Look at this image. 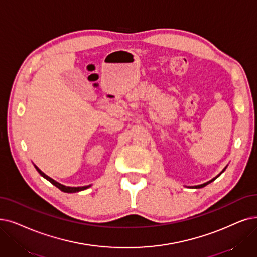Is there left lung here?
I'll list each match as a JSON object with an SVG mask.
<instances>
[{
  "instance_id": "obj_1",
  "label": "left lung",
  "mask_w": 257,
  "mask_h": 257,
  "mask_svg": "<svg viewBox=\"0 0 257 257\" xmlns=\"http://www.w3.org/2000/svg\"><path fill=\"white\" fill-rule=\"evenodd\" d=\"M225 168H227V167H225ZM225 168H224V169H223V170H222V171L220 172V174H221V173H222V172H223V171L225 170ZM220 174H218V175H217L216 177H215V178H213V179H211L210 181H208V182H206V183H202V184H199V186H195V187H194V189H200V188H203V187H206V186H207V184H209L210 182H212L213 180H215V179H216L217 177H219V176H220Z\"/></svg>"
}]
</instances>
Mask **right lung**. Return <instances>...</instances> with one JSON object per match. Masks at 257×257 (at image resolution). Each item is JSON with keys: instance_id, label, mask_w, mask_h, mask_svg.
Masks as SVG:
<instances>
[{"instance_id": "add662e5", "label": "right lung", "mask_w": 257, "mask_h": 257, "mask_svg": "<svg viewBox=\"0 0 257 257\" xmlns=\"http://www.w3.org/2000/svg\"><path fill=\"white\" fill-rule=\"evenodd\" d=\"M35 168H36V170L39 172V174L42 177H44L46 180H48L50 183H53L55 187H57L59 190H61L62 192H65V193H76V192H80V191H83V190H86L87 188H89L90 186H85V187H66V186H63V184H61V183H59V182H57L56 180H54L53 178H50V177H48L46 174H44L42 171H41L38 167H36L35 166Z\"/></svg>"}]
</instances>
